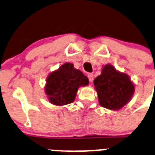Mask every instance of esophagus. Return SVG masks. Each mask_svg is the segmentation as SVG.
I'll return each mask as SVG.
<instances>
[{
  "instance_id": "34e87169",
  "label": "esophagus",
  "mask_w": 155,
  "mask_h": 155,
  "mask_svg": "<svg viewBox=\"0 0 155 155\" xmlns=\"http://www.w3.org/2000/svg\"><path fill=\"white\" fill-rule=\"evenodd\" d=\"M88 79H89V82H92L93 79H94V76H93L92 73H88Z\"/></svg>"
}]
</instances>
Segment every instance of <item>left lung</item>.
Returning <instances> with one entry per match:
<instances>
[{
  "instance_id": "1",
  "label": "left lung",
  "mask_w": 155,
  "mask_h": 155,
  "mask_svg": "<svg viewBox=\"0 0 155 155\" xmlns=\"http://www.w3.org/2000/svg\"><path fill=\"white\" fill-rule=\"evenodd\" d=\"M99 104L111 110H118L131 100L135 85L130 76L110 64L104 66L101 74L94 80Z\"/></svg>"
}]
</instances>
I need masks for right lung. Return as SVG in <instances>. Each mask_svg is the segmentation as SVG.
Masks as SVG:
<instances>
[{
	"label": "right lung",
	"instance_id": "right-lung-1",
	"mask_svg": "<svg viewBox=\"0 0 155 155\" xmlns=\"http://www.w3.org/2000/svg\"><path fill=\"white\" fill-rule=\"evenodd\" d=\"M88 79L73 64L65 63L48 75L45 91L54 105L64 106L74 101L80 86L88 85Z\"/></svg>",
	"mask_w": 155,
	"mask_h": 155
}]
</instances>
